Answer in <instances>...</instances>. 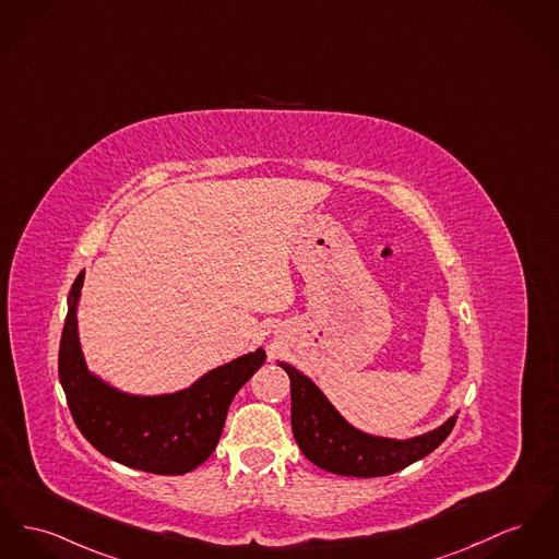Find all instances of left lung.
Masks as SVG:
<instances>
[{"instance_id": "8db88e82", "label": "left lung", "mask_w": 559, "mask_h": 559, "mask_svg": "<svg viewBox=\"0 0 559 559\" xmlns=\"http://www.w3.org/2000/svg\"><path fill=\"white\" fill-rule=\"evenodd\" d=\"M292 380V428L301 454L319 468L346 477H382L439 448L456 425L459 412L428 432L393 439L353 427L325 393L299 369L278 361Z\"/></svg>"}]
</instances>
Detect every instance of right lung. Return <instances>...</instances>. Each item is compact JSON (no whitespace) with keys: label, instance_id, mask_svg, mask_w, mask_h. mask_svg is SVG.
<instances>
[{"label":"right lung","instance_id":"right-lung-1","mask_svg":"<svg viewBox=\"0 0 559 559\" xmlns=\"http://www.w3.org/2000/svg\"><path fill=\"white\" fill-rule=\"evenodd\" d=\"M82 285L84 270L69 292L59 348V378L80 432L103 456L124 466L156 475L194 471L217 448L231 399L262 367L265 350L219 365L177 393H124L84 359L78 333Z\"/></svg>","mask_w":559,"mask_h":559}]
</instances>
